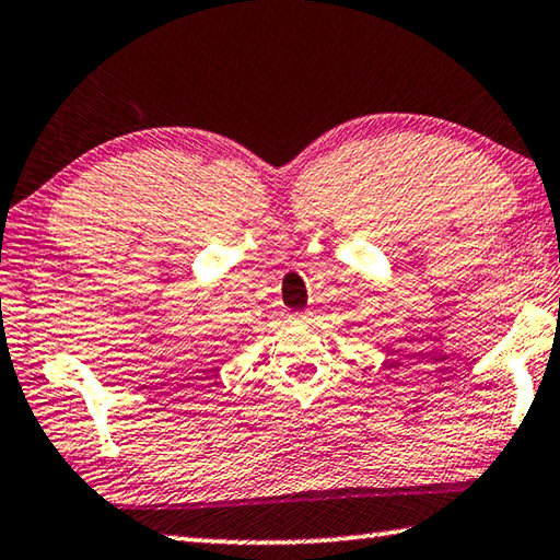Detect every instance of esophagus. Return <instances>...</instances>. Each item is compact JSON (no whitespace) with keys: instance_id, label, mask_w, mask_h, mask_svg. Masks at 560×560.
<instances>
[{"instance_id":"esophagus-1","label":"esophagus","mask_w":560,"mask_h":560,"mask_svg":"<svg viewBox=\"0 0 560 560\" xmlns=\"http://www.w3.org/2000/svg\"><path fill=\"white\" fill-rule=\"evenodd\" d=\"M290 322H292V325H310L312 312H292Z\"/></svg>"}]
</instances>
